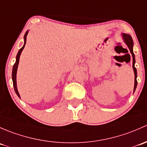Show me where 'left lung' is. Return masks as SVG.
<instances>
[{"mask_svg":"<svg viewBox=\"0 0 147 147\" xmlns=\"http://www.w3.org/2000/svg\"><path fill=\"white\" fill-rule=\"evenodd\" d=\"M122 37H123L124 40H125V43H126L127 45L130 52H131V55H132V58H133L132 67H133V69H134V92L135 91V89L137 86V69H136L135 66H134V63H135V57H134V52H133V40H132V38H131V37L129 35V34H122Z\"/></svg>","mask_w":147,"mask_h":147,"instance_id":"8db88e82","label":"left lung"}]
</instances>
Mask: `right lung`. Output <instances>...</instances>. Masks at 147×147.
<instances>
[{
    "label": "right lung",
    "mask_w": 147,
    "mask_h": 147,
    "mask_svg": "<svg viewBox=\"0 0 147 147\" xmlns=\"http://www.w3.org/2000/svg\"><path fill=\"white\" fill-rule=\"evenodd\" d=\"M28 31L26 32L25 33V36H24V40H25V44H24L23 47L20 49L19 51H18V54H17V57H16V63H14V66H13V73H12V78H13V86H14V89H15V91H16V94L18 95L19 98L20 97V94L18 91V89H17V84H16V74H17V69H18V63H19V60H20V56L21 52L23 50L24 47H25V45L26 44V40H27V35H28Z\"/></svg>",
    "instance_id": "obj_1"
}]
</instances>
